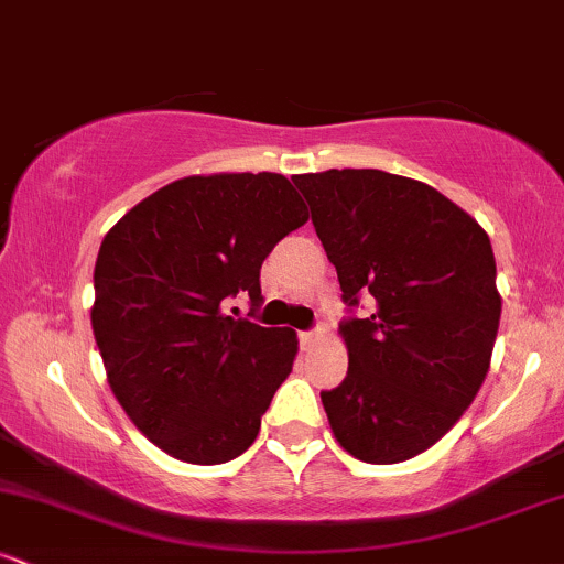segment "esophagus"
Instances as JSON below:
<instances>
[{"mask_svg": "<svg viewBox=\"0 0 564 564\" xmlns=\"http://www.w3.org/2000/svg\"><path fill=\"white\" fill-rule=\"evenodd\" d=\"M300 341H302V349L315 347L321 341V332H302L300 334Z\"/></svg>", "mask_w": 564, "mask_h": 564, "instance_id": "1", "label": "esophagus"}]
</instances>
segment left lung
<instances>
[{"mask_svg":"<svg viewBox=\"0 0 564 564\" xmlns=\"http://www.w3.org/2000/svg\"><path fill=\"white\" fill-rule=\"evenodd\" d=\"M352 307L339 326L347 377L321 392L336 443L366 464H400L451 430L480 392L501 318L488 232L419 180L379 170L296 174Z\"/></svg>","mask_w":564,"mask_h":564,"instance_id":"1","label":"left lung"}]
</instances>
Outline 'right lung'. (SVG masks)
Here are the masks:
<instances>
[{
    "instance_id": "obj_1",
    "label": "right lung",
    "mask_w": 564,
    "mask_h": 564,
    "mask_svg": "<svg viewBox=\"0 0 564 564\" xmlns=\"http://www.w3.org/2000/svg\"><path fill=\"white\" fill-rule=\"evenodd\" d=\"M307 217L283 174H193L142 198L102 238L89 315L108 384L172 458L225 464L260 435L300 339L225 307L238 294L260 304L264 257Z\"/></svg>"
}]
</instances>
